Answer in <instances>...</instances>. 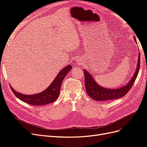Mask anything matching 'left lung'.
Listing matches in <instances>:
<instances>
[{
    "label": "left lung",
    "mask_w": 147,
    "mask_h": 147,
    "mask_svg": "<svg viewBox=\"0 0 147 147\" xmlns=\"http://www.w3.org/2000/svg\"><path fill=\"white\" fill-rule=\"evenodd\" d=\"M134 39L136 40L135 38ZM139 59H138L137 67L134 75L130 80L129 83L126 84V86L119 89L110 90V89L104 88L100 86L99 84H97L96 83L94 80L91 77V75L86 70L84 69L83 73L84 75V84H85L86 92L89 96L91 97L92 99L95 100L108 101L110 100L121 98V97L125 96L129 92V91L131 90L133 84H134L136 79L137 77L138 73H139L140 64V53H139Z\"/></svg>",
    "instance_id": "8db88e82"
}]
</instances>
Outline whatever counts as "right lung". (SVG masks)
<instances>
[{
	"mask_svg": "<svg viewBox=\"0 0 147 147\" xmlns=\"http://www.w3.org/2000/svg\"><path fill=\"white\" fill-rule=\"evenodd\" d=\"M72 69V67L69 65L61 70L57 75L54 81L49 87L43 92L37 94L25 95L16 92L10 86L11 90L18 98L26 103L32 105H43L55 102L58 97L60 92V88L66 75Z\"/></svg>",
	"mask_w": 147,
	"mask_h": 147,
	"instance_id": "right-lung-1",
	"label": "right lung"
}]
</instances>
